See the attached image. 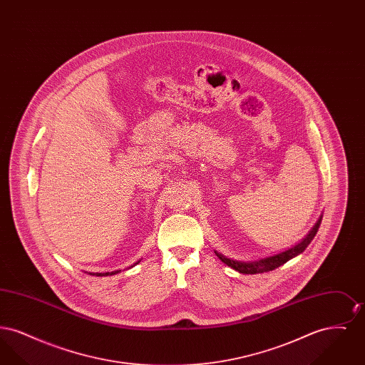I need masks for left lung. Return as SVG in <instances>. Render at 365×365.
Masks as SVG:
<instances>
[{"label": "left lung", "mask_w": 365, "mask_h": 365, "mask_svg": "<svg viewBox=\"0 0 365 365\" xmlns=\"http://www.w3.org/2000/svg\"><path fill=\"white\" fill-rule=\"evenodd\" d=\"M320 223H322V217L317 220V223L313 227L312 231L307 235V238H304L301 242L293 246L292 249H289V250H286V252H283V253L275 255V256L262 259V260L260 261L242 262V261L227 259L226 256H223V255H220V253H217V252H215V253H216V256H217L220 260L223 261L225 264H227L228 267H231L232 269H235V271H238V272H241V274H250V275H253V274L269 272V271L278 268L280 265H283L284 262H287L290 259H293L297 255L302 253V252L307 249V246H308L313 238H314V235H316V232H317V230H319V227H320Z\"/></svg>", "instance_id": "8db88e82"}]
</instances>
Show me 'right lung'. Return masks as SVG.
<instances>
[{"label":"right lung","instance_id":"obj_1","mask_svg":"<svg viewBox=\"0 0 365 365\" xmlns=\"http://www.w3.org/2000/svg\"><path fill=\"white\" fill-rule=\"evenodd\" d=\"M138 262H135V264H138ZM118 272H119V271H113V272H105V274H93V272H90V275H96V277H108V275H115V274H118Z\"/></svg>","mask_w":365,"mask_h":365}]
</instances>
